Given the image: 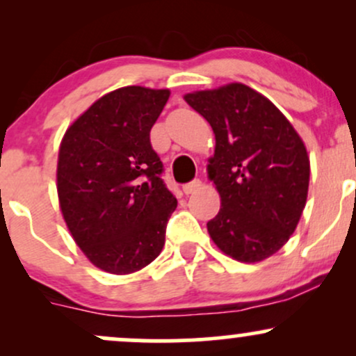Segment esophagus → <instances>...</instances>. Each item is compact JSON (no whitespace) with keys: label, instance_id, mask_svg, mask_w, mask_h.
Returning <instances> with one entry per match:
<instances>
[{"label":"esophagus","instance_id":"obj_1","mask_svg":"<svg viewBox=\"0 0 356 356\" xmlns=\"http://www.w3.org/2000/svg\"><path fill=\"white\" fill-rule=\"evenodd\" d=\"M201 186H202V182L199 181V179H194V181H191V182L184 184L182 191L186 192V194H192V192H195V191L201 189Z\"/></svg>","mask_w":356,"mask_h":356}]
</instances>
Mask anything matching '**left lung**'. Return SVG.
Listing matches in <instances>:
<instances>
[{
	"label": "left lung",
	"mask_w": 356,
	"mask_h": 356,
	"mask_svg": "<svg viewBox=\"0 0 356 356\" xmlns=\"http://www.w3.org/2000/svg\"><path fill=\"white\" fill-rule=\"evenodd\" d=\"M216 136L207 172L220 209L207 222L220 251L241 263L275 254L293 234L309 184L306 147L266 97L243 83L187 93Z\"/></svg>",
	"instance_id": "1"
}]
</instances>
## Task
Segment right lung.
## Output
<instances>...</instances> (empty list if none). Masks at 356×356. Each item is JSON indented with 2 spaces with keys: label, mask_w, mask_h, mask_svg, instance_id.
Segmentation results:
<instances>
[{
  "label": "right lung",
  "mask_w": 356,
  "mask_h": 356,
  "mask_svg": "<svg viewBox=\"0 0 356 356\" xmlns=\"http://www.w3.org/2000/svg\"><path fill=\"white\" fill-rule=\"evenodd\" d=\"M169 90H113L70 125L60 145L56 189L73 239L97 268L129 275L161 254L177 207L150 129Z\"/></svg>",
  "instance_id": "add662e5"
}]
</instances>
